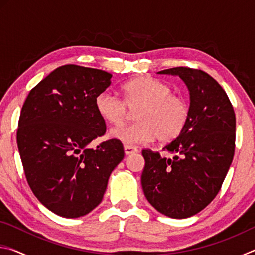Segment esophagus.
Returning a JSON list of instances; mask_svg holds the SVG:
<instances>
[{
    "label": "esophagus",
    "mask_w": 255,
    "mask_h": 255,
    "mask_svg": "<svg viewBox=\"0 0 255 255\" xmlns=\"http://www.w3.org/2000/svg\"><path fill=\"white\" fill-rule=\"evenodd\" d=\"M124 149H125V154H126V155H130L132 153L138 152L137 147H135V146H130V145H125Z\"/></svg>",
    "instance_id": "34e87169"
}]
</instances>
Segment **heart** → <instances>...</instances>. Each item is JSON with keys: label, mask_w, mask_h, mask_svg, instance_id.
<instances>
[{"label": "heart", "mask_w": 255, "mask_h": 255, "mask_svg": "<svg viewBox=\"0 0 255 255\" xmlns=\"http://www.w3.org/2000/svg\"><path fill=\"white\" fill-rule=\"evenodd\" d=\"M120 99L108 91L96 98L99 116L108 124L119 126L127 119L129 110H136V124L112 129L110 136L124 144L147 143L156 138L167 144L183 132L189 119V106L172 88L150 76L138 77L125 83Z\"/></svg>", "instance_id": "heart-1"}]
</instances>
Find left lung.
I'll use <instances>...</instances> for the list:
<instances>
[{"instance_id": "obj_1", "label": "left lung", "mask_w": 255, "mask_h": 255, "mask_svg": "<svg viewBox=\"0 0 255 255\" xmlns=\"http://www.w3.org/2000/svg\"><path fill=\"white\" fill-rule=\"evenodd\" d=\"M158 74L178 75L190 93L183 132L163 149L173 158L143 149L141 187L146 199L171 218H188L208 206L222 188L235 150L236 118L226 92L204 71L173 67Z\"/></svg>"}]
</instances>
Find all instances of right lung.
Wrapping results in <instances>:
<instances>
[{
    "label": "right lung",
    "instance_id": "add662e5",
    "mask_svg": "<svg viewBox=\"0 0 255 255\" xmlns=\"http://www.w3.org/2000/svg\"><path fill=\"white\" fill-rule=\"evenodd\" d=\"M111 77L97 68L60 66L34 86L21 109L16 143L25 178L37 199L62 217L96 208L124 158L117 139L89 147L106 133L94 102Z\"/></svg>",
    "mask_w": 255,
    "mask_h": 255
}]
</instances>
